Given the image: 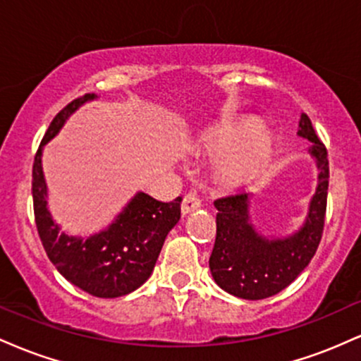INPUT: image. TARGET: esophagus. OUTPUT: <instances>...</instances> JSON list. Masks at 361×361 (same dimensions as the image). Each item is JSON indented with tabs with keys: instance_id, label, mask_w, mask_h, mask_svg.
Masks as SVG:
<instances>
[{
	"instance_id": "esophagus-1",
	"label": "esophagus",
	"mask_w": 361,
	"mask_h": 361,
	"mask_svg": "<svg viewBox=\"0 0 361 361\" xmlns=\"http://www.w3.org/2000/svg\"><path fill=\"white\" fill-rule=\"evenodd\" d=\"M200 207H202L200 198H198L195 193H188V195H185L183 204H181V212H183V215L192 214V212H195V210L200 209Z\"/></svg>"
}]
</instances>
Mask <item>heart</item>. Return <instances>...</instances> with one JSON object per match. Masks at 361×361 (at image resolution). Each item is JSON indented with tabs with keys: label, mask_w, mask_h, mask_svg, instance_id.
<instances>
[{
	"label": "heart",
	"mask_w": 361,
	"mask_h": 361,
	"mask_svg": "<svg viewBox=\"0 0 361 361\" xmlns=\"http://www.w3.org/2000/svg\"><path fill=\"white\" fill-rule=\"evenodd\" d=\"M227 145L230 147L217 157L215 171L222 180L243 183L267 166L271 157L273 139L267 127L252 123V120H241L202 139V149L205 152H219Z\"/></svg>",
	"instance_id": "b5f03b06"
}]
</instances>
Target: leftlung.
I'll return each mask as SVG.
<instances>
[{"label": "left lung", "instance_id": "obj_1", "mask_svg": "<svg viewBox=\"0 0 361 361\" xmlns=\"http://www.w3.org/2000/svg\"><path fill=\"white\" fill-rule=\"evenodd\" d=\"M297 135L312 142L309 152L319 169L316 193L310 198L304 226L297 233L287 238L261 235L251 224L247 193L214 202L219 210L217 235L209 267L215 283L239 299L261 300L287 288L310 263L321 243L329 185L327 151L305 114L300 115Z\"/></svg>", "mask_w": 361, "mask_h": 361}]
</instances>
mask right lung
Returning <instances> with one entry per match:
<instances>
[{
	"label": "right lung",
	"mask_w": 361,
	"mask_h": 361,
	"mask_svg": "<svg viewBox=\"0 0 361 361\" xmlns=\"http://www.w3.org/2000/svg\"><path fill=\"white\" fill-rule=\"evenodd\" d=\"M94 98V93H86L54 117L35 154L32 195L37 231L57 271L90 295L115 299L134 292L151 276L164 239L181 217V197L164 204L147 193L137 192L117 219L100 233L90 238L59 233V226L47 209L42 149L82 103Z\"/></svg>",
	"instance_id": "1"
}]
</instances>
